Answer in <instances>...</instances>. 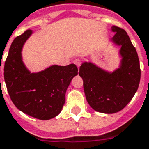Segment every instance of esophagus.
Masks as SVG:
<instances>
[{"label":"esophagus","instance_id":"1","mask_svg":"<svg viewBox=\"0 0 149 149\" xmlns=\"http://www.w3.org/2000/svg\"><path fill=\"white\" fill-rule=\"evenodd\" d=\"M74 64L76 65L77 66L78 68L80 67V65H81V60H80V58H77V59H76V60L74 61Z\"/></svg>","mask_w":149,"mask_h":149}]
</instances>
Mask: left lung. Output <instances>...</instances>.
<instances>
[{
  "label": "left lung",
  "mask_w": 149,
  "mask_h": 149,
  "mask_svg": "<svg viewBox=\"0 0 149 149\" xmlns=\"http://www.w3.org/2000/svg\"><path fill=\"white\" fill-rule=\"evenodd\" d=\"M111 30L115 32L111 40L121 47L119 68L109 72L91 62H84L79 72L88 104L104 114L122 111L133 99L141 80L139 58L129 35L121 27L113 26Z\"/></svg>",
  "instance_id": "8db88e82"
}]
</instances>
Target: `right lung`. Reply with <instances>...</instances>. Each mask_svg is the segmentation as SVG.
<instances>
[{
  "label": "right lung",
  "instance_id": "1",
  "mask_svg": "<svg viewBox=\"0 0 149 149\" xmlns=\"http://www.w3.org/2000/svg\"><path fill=\"white\" fill-rule=\"evenodd\" d=\"M31 34V30H27L13 40L4 63V81L11 100L19 111L38 119L49 120L61 111L66 90L78 74V69L74 64L52 65L31 73L24 65L21 54Z\"/></svg>",
  "mask_w": 149,
  "mask_h": 149
}]
</instances>
